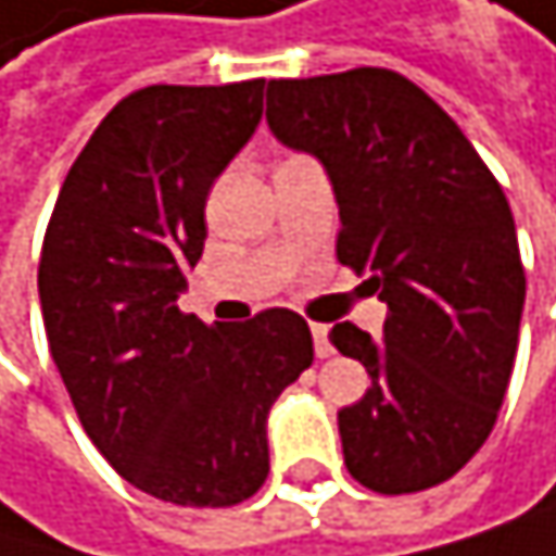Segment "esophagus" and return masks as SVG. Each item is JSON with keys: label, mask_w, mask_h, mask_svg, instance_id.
I'll return each instance as SVG.
<instances>
[{"label": "esophagus", "mask_w": 556, "mask_h": 556, "mask_svg": "<svg viewBox=\"0 0 556 556\" xmlns=\"http://www.w3.org/2000/svg\"><path fill=\"white\" fill-rule=\"evenodd\" d=\"M312 334H315V354L318 357H328L334 351L331 341H328V325H312Z\"/></svg>", "instance_id": "34e87169"}]
</instances>
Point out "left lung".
Returning a JSON list of instances; mask_svg holds the SVG:
<instances>
[{"label":"left lung","instance_id":"8db88e82","mask_svg":"<svg viewBox=\"0 0 556 556\" xmlns=\"http://www.w3.org/2000/svg\"><path fill=\"white\" fill-rule=\"evenodd\" d=\"M265 118L328 168L338 262L388 304L381 341L351 321L328 334L371 378L338 414L348 475L378 494L444 484L494 431L514 371L527 278L504 188L391 68L271 78Z\"/></svg>","mask_w":556,"mask_h":556}]
</instances>
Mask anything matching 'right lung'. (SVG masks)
<instances>
[{
	"label": "right lung",
	"mask_w": 556,
	"mask_h": 556,
	"mask_svg": "<svg viewBox=\"0 0 556 556\" xmlns=\"http://www.w3.org/2000/svg\"><path fill=\"white\" fill-rule=\"evenodd\" d=\"M262 89L125 96L72 162L42 241V321L81 428L128 484L178 507H231L265 484L268 410L315 361L288 308L235 325L178 308L208 191L252 138Z\"/></svg>",
	"instance_id": "add662e5"
}]
</instances>
